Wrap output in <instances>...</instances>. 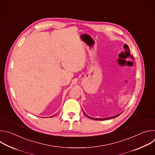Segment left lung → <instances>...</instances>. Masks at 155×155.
I'll return each instance as SVG.
<instances>
[{
  "label": "left lung",
  "mask_w": 155,
  "mask_h": 155,
  "mask_svg": "<svg viewBox=\"0 0 155 155\" xmlns=\"http://www.w3.org/2000/svg\"><path fill=\"white\" fill-rule=\"evenodd\" d=\"M83 113L84 114V115H85L87 117H88V118H90V119L94 120H108V119H112V118H116V117H118V116L121 114H120L117 115H115V116H114V117H109V118H92V117H89L88 115H87L84 113V111H83Z\"/></svg>",
  "instance_id": "8db88e82"
}]
</instances>
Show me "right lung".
Returning <instances> with one entry per match:
<instances>
[{
	"label": "right lung",
	"instance_id": "right-lung-1",
	"mask_svg": "<svg viewBox=\"0 0 155 155\" xmlns=\"http://www.w3.org/2000/svg\"><path fill=\"white\" fill-rule=\"evenodd\" d=\"M54 117V115H53V116H52V117Z\"/></svg>",
	"mask_w": 155,
	"mask_h": 155
}]
</instances>
